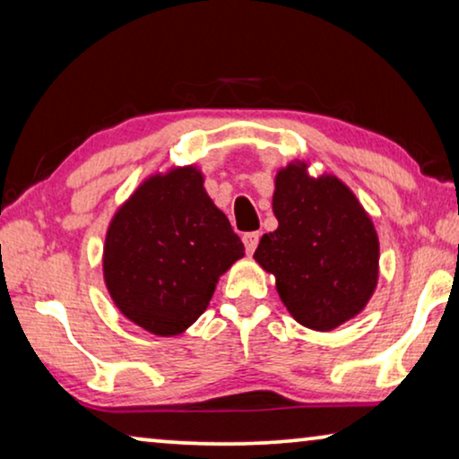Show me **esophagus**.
<instances>
[{
	"label": "esophagus",
	"mask_w": 459,
	"mask_h": 459,
	"mask_svg": "<svg viewBox=\"0 0 459 459\" xmlns=\"http://www.w3.org/2000/svg\"><path fill=\"white\" fill-rule=\"evenodd\" d=\"M257 243H260V232H245L243 245H245V251H247V254H254Z\"/></svg>",
	"instance_id": "obj_1"
}]
</instances>
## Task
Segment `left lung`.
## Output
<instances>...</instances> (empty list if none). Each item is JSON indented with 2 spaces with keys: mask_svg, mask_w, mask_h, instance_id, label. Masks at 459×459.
Instances as JSON below:
<instances>
[{
  "mask_svg": "<svg viewBox=\"0 0 459 459\" xmlns=\"http://www.w3.org/2000/svg\"><path fill=\"white\" fill-rule=\"evenodd\" d=\"M273 212L279 229L262 237L254 260L274 274L289 314L320 333L356 318L377 289L380 245L353 191L295 160L276 172Z\"/></svg>",
  "mask_w": 459,
  "mask_h": 459,
  "instance_id": "obj_1",
  "label": "left lung"
}]
</instances>
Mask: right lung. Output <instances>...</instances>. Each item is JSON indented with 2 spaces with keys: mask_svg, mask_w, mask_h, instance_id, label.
<instances>
[{
  "mask_svg": "<svg viewBox=\"0 0 459 459\" xmlns=\"http://www.w3.org/2000/svg\"><path fill=\"white\" fill-rule=\"evenodd\" d=\"M245 247L204 189L197 166L152 174L116 210L103 281L120 314L158 337L185 333Z\"/></svg>",
  "mask_w": 459,
  "mask_h": 459,
  "instance_id": "add662e5",
  "label": "right lung"
}]
</instances>
